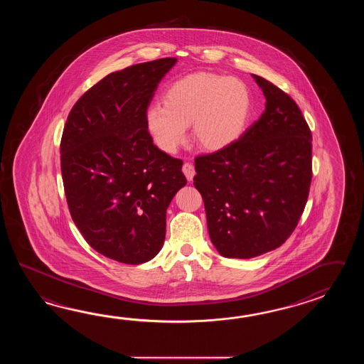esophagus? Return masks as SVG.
<instances>
[{
	"label": "esophagus",
	"instance_id": "34e87169",
	"mask_svg": "<svg viewBox=\"0 0 364 364\" xmlns=\"http://www.w3.org/2000/svg\"><path fill=\"white\" fill-rule=\"evenodd\" d=\"M182 171L185 173L187 181H193V176H195V166H193V163H188V161H187V163L183 164Z\"/></svg>",
	"mask_w": 364,
	"mask_h": 364
}]
</instances>
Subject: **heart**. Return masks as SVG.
Here are the masks:
<instances>
[{
  "instance_id": "b5f03b06",
  "label": "heart",
  "mask_w": 364,
  "mask_h": 364,
  "mask_svg": "<svg viewBox=\"0 0 364 364\" xmlns=\"http://www.w3.org/2000/svg\"><path fill=\"white\" fill-rule=\"evenodd\" d=\"M251 113L247 85L232 77L193 73L173 82L164 105L149 107L146 122L156 144L173 154L186 140V126L201 147H228L245 132Z\"/></svg>"
}]
</instances>
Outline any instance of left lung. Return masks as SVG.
Masks as SVG:
<instances>
[{
  "instance_id": "obj_1",
  "label": "left lung",
  "mask_w": 364,
  "mask_h": 364,
  "mask_svg": "<svg viewBox=\"0 0 364 364\" xmlns=\"http://www.w3.org/2000/svg\"><path fill=\"white\" fill-rule=\"evenodd\" d=\"M252 77L267 99L263 114L228 147L195 159L193 186L225 257L250 259L285 243L312 179V134L301 109L277 85Z\"/></svg>"
}]
</instances>
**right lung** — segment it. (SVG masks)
Masks as SVG:
<instances>
[{
  "label": "right lung",
  "instance_id": "1",
  "mask_svg": "<svg viewBox=\"0 0 364 364\" xmlns=\"http://www.w3.org/2000/svg\"><path fill=\"white\" fill-rule=\"evenodd\" d=\"M176 62L136 63L102 77L74 104L62 132L71 218L91 247L119 263L157 255L166 209L187 182L183 161L156 147L146 122L157 85Z\"/></svg>",
  "mask_w": 364,
  "mask_h": 364
}]
</instances>
